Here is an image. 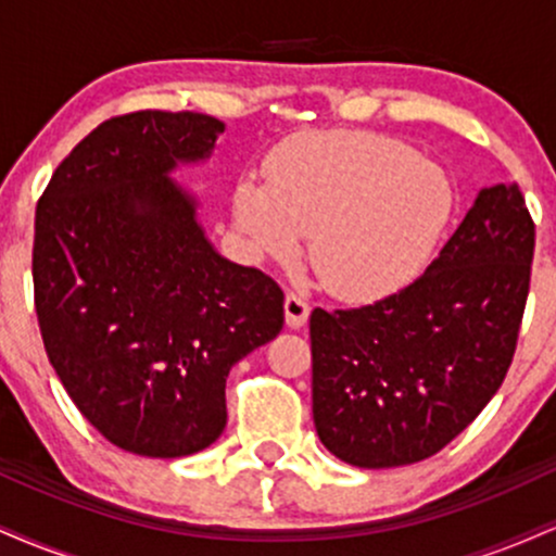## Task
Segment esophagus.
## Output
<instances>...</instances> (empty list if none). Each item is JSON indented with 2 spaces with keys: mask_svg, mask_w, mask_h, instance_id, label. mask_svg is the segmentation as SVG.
<instances>
[{
  "mask_svg": "<svg viewBox=\"0 0 556 556\" xmlns=\"http://www.w3.org/2000/svg\"><path fill=\"white\" fill-rule=\"evenodd\" d=\"M311 314V303L298 292H287L285 295V316H287V327L300 329L305 321H308Z\"/></svg>",
  "mask_w": 556,
  "mask_h": 556,
  "instance_id": "34e87169",
  "label": "esophagus"
}]
</instances>
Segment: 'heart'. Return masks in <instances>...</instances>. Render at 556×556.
I'll use <instances>...</instances> for the list:
<instances>
[{
    "label": "heart",
    "instance_id": "b5f03b06",
    "mask_svg": "<svg viewBox=\"0 0 556 556\" xmlns=\"http://www.w3.org/2000/svg\"><path fill=\"white\" fill-rule=\"evenodd\" d=\"M238 188V225L253 248L287 258L311 235V266L334 295L381 298L426 269L455 208L450 177L413 146L376 132L287 138Z\"/></svg>",
    "mask_w": 556,
    "mask_h": 556
}]
</instances>
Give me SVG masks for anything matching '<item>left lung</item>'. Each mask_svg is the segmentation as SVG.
Segmentation results:
<instances>
[{
	"mask_svg": "<svg viewBox=\"0 0 556 556\" xmlns=\"http://www.w3.org/2000/svg\"><path fill=\"white\" fill-rule=\"evenodd\" d=\"M533 248L520 188L494 185L410 285L361 308H314V424L331 455L397 468L473 424L518 348Z\"/></svg>",
	"mask_w": 556,
	"mask_h": 556,
	"instance_id": "obj_1",
	"label": "left lung"
}]
</instances>
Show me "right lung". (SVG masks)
<instances>
[{"mask_svg":"<svg viewBox=\"0 0 556 556\" xmlns=\"http://www.w3.org/2000/svg\"><path fill=\"white\" fill-rule=\"evenodd\" d=\"M225 125L201 112L104 119L36 206L34 300L49 363L106 442L185 457L227 424L229 368L279 334L285 292L222 258L172 182Z\"/></svg>","mask_w":556,"mask_h":556,"instance_id":"add662e5","label":"right lung"}]
</instances>
